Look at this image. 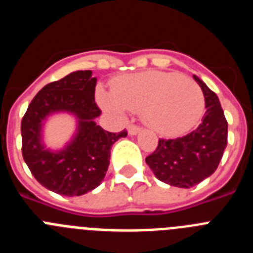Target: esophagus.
<instances>
[{
	"label": "esophagus",
	"mask_w": 253,
	"mask_h": 253,
	"mask_svg": "<svg viewBox=\"0 0 253 253\" xmlns=\"http://www.w3.org/2000/svg\"><path fill=\"white\" fill-rule=\"evenodd\" d=\"M142 130V128L140 126H138V125H129V128H128V133L130 134V135H135V134H138L139 131Z\"/></svg>",
	"instance_id": "34e87169"
}]
</instances>
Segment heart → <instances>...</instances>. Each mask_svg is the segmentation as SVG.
Listing matches in <instances>:
<instances>
[{
  "instance_id": "1",
  "label": "heart",
  "mask_w": 253,
  "mask_h": 253,
  "mask_svg": "<svg viewBox=\"0 0 253 253\" xmlns=\"http://www.w3.org/2000/svg\"><path fill=\"white\" fill-rule=\"evenodd\" d=\"M97 99L106 110L144 113L147 124L161 135L176 137L186 133L204 113L200 87L180 73L148 72L122 77L113 92L97 90Z\"/></svg>"
}]
</instances>
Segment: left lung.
Returning <instances> with one entry per match:
<instances>
[{
    "label": "left lung",
    "mask_w": 253,
    "mask_h": 253,
    "mask_svg": "<svg viewBox=\"0 0 253 253\" xmlns=\"http://www.w3.org/2000/svg\"><path fill=\"white\" fill-rule=\"evenodd\" d=\"M205 99V115L195 130L176 139H160L158 147L146 158L160 181L189 189L213 175L227 147L228 123L218 96L194 76Z\"/></svg>",
    "instance_id": "left-lung-1"
}]
</instances>
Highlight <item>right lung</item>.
Masks as SVG:
<instances>
[{
    "label": "right lung",
    "mask_w": 253,
    "mask_h": 253,
    "mask_svg": "<svg viewBox=\"0 0 253 253\" xmlns=\"http://www.w3.org/2000/svg\"><path fill=\"white\" fill-rule=\"evenodd\" d=\"M96 81L91 71H76L45 84L21 120L24 161L39 184L59 195L80 196L99 186L110 163L111 146L128 134L110 133L95 123L101 114L95 102ZM58 111L78 118V133L63 150L49 151L41 140V126L46 116Z\"/></svg>",
    "instance_id": "add662e5"
}]
</instances>
